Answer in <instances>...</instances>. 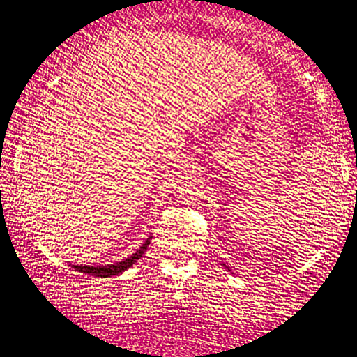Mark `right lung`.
Here are the masks:
<instances>
[{
    "label": "right lung",
    "mask_w": 357,
    "mask_h": 357,
    "mask_svg": "<svg viewBox=\"0 0 357 357\" xmlns=\"http://www.w3.org/2000/svg\"><path fill=\"white\" fill-rule=\"evenodd\" d=\"M150 245V238L143 243L142 247L137 250V254H133L132 257H128V259H125L123 261H119V264L115 265H107V267H90V265H72L77 272L80 273H87V275H96V277H112V275H119L121 272H125L126 268H130L132 265L135 264V261L139 260L143 257V254H145L146 247Z\"/></svg>",
    "instance_id": "right-lung-1"
}]
</instances>
